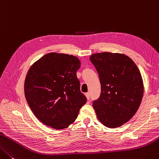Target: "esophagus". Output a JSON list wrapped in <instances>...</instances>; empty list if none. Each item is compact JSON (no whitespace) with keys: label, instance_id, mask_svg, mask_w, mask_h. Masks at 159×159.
I'll list each match as a JSON object with an SVG mask.
<instances>
[{"label":"esophagus","instance_id":"1","mask_svg":"<svg viewBox=\"0 0 159 159\" xmlns=\"http://www.w3.org/2000/svg\"><path fill=\"white\" fill-rule=\"evenodd\" d=\"M85 96H86V97H87V100H89L90 99V94H89V93H85Z\"/></svg>","mask_w":159,"mask_h":159}]
</instances>
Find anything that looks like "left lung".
<instances>
[{"instance_id": "8db88e82", "label": "left lung", "mask_w": 159, "mask_h": 159, "mask_svg": "<svg viewBox=\"0 0 159 159\" xmlns=\"http://www.w3.org/2000/svg\"><path fill=\"white\" fill-rule=\"evenodd\" d=\"M90 61L101 83L100 97L93 102L98 119L110 128L123 125L136 113L142 102L144 84L138 67L130 58L120 53H94Z\"/></svg>"}]
</instances>
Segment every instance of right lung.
I'll use <instances>...</instances> for the list:
<instances>
[{
	"label": "right lung",
	"mask_w": 159,
	"mask_h": 159,
	"mask_svg": "<svg viewBox=\"0 0 159 159\" xmlns=\"http://www.w3.org/2000/svg\"><path fill=\"white\" fill-rule=\"evenodd\" d=\"M80 66L77 57L50 53L28 70L25 81L26 100L35 116L46 125L66 128L87 102L76 75Z\"/></svg>",
	"instance_id": "right-lung-1"
}]
</instances>
